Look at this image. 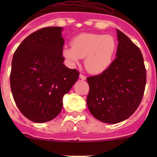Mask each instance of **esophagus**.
<instances>
[{
    "instance_id": "1",
    "label": "esophagus",
    "mask_w": 157,
    "mask_h": 157,
    "mask_svg": "<svg viewBox=\"0 0 157 157\" xmlns=\"http://www.w3.org/2000/svg\"><path fill=\"white\" fill-rule=\"evenodd\" d=\"M79 78H81L82 80H85L86 78V76L84 75H82V74H80Z\"/></svg>"
}]
</instances>
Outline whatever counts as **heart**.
Listing matches in <instances>:
<instances>
[{
	"label": "heart",
	"mask_w": 157,
	"mask_h": 157,
	"mask_svg": "<svg viewBox=\"0 0 157 157\" xmlns=\"http://www.w3.org/2000/svg\"><path fill=\"white\" fill-rule=\"evenodd\" d=\"M71 48H65L63 54L71 63L84 58V65L90 73L100 74L109 68L116 55L117 43L111 35L86 33L71 41Z\"/></svg>",
	"instance_id": "1"
}]
</instances>
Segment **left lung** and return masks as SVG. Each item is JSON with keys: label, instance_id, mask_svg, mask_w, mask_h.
I'll return each mask as SVG.
<instances>
[{"label": "left lung", "instance_id": "left-lung-1", "mask_svg": "<svg viewBox=\"0 0 157 157\" xmlns=\"http://www.w3.org/2000/svg\"><path fill=\"white\" fill-rule=\"evenodd\" d=\"M116 58L101 74L86 78L87 106L91 114L106 123L127 120L137 110L145 92L146 70L142 53L117 30Z\"/></svg>", "mask_w": 157, "mask_h": 157}]
</instances>
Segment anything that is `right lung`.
Returning <instances> with one entry per match:
<instances>
[{
  "mask_svg": "<svg viewBox=\"0 0 157 157\" xmlns=\"http://www.w3.org/2000/svg\"><path fill=\"white\" fill-rule=\"evenodd\" d=\"M62 27H48L32 33L15 51L10 86L22 114L34 123L53 120L60 113L63 97L79 72L63 63Z\"/></svg>",
  "mask_w": 157,
  "mask_h": 157,
  "instance_id": "1",
  "label": "right lung"
}]
</instances>
